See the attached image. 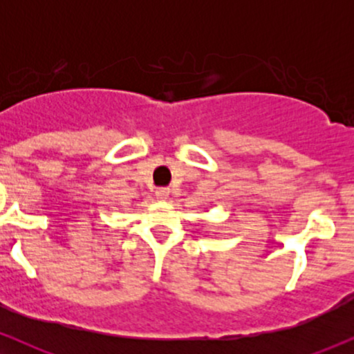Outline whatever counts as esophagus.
I'll return each mask as SVG.
<instances>
[{"mask_svg": "<svg viewBox=\"0 0 354 354\" xmlns=\"http://www.w3.org/2000/svg\"><path fill=\"white\" fill-rule=\"evenodd\" d=\"M154 194H156L158 200H161V201H163V200H168V196H169V189H168V188H158V189H156V193H154Z\"/></svg>", "mask_w": 354, "mask_h": 354, "instance_id": "obj_1", "label": "esophagus"}]
</instances>
